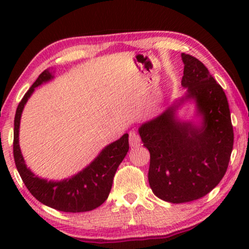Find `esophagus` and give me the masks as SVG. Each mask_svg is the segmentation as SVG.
I'll use <instances>...</instances> for the list:
<instances>
[{
  "instance_id": "esophagus-1",
  "label": "esophagus",
  "mask_w": 249,
  "mask_h": 249,
  "mask_svg": "<svg viewBox=\"0 0 249 249\" xmlns=\"http://www.w3.org/2000/svg\"><path fill=\"white\" fill-rule=\"evenodd\" d=\"M141 137H139L137 132L131 131L129 134V144H130L131 147H137V146L141 145Z\"/></svg>"
}]
</instances>
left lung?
<instances>
[{
	"label": "left lung",
	"instance_id": "1",
	"mask_svg": "<svg viewBox=\"0 0 249 249\" xmlns=\"http://www.w3.org/2000/svg\"><path fill=\"white\" fill-rule=\"evenodd\" d=\"M183 97L138 131L151 154L149 186L159 198L180 204L205 196L226 175L233 147L229 104L222 87L198 59L181 54ZM196 103L199 126L180 122L176 110L187 100Z\"/></svg>",
	"mask_w": 249,
	"mask_h": 249
}]
</instances>
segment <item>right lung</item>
Here are the masks:
<instances>
[{
	"mask_svg": "<svg viewBox=\"0 0 249 249\" xmlns=\"http://www.w3.org/2000/svg\"><path fill=\"white\" fill-rule=\"evenodd\" d=\"M53 77L49 69L43 71L17 107L13 130V156L16 166L27 189L44 205L62 212H87L101 206L108 197L118 166L129 151V136L124 134L120 139L105 146L89 165L70 178L52 181L39 178L33 173L32 170L27 168L20 149V119L23 107L35 88L53 79Z\"/></svg>",
	"mask_w": 249,
	"mask_h": 249,
	"instance_id": "1",
	"label": "right lung"
}]
</instances>
